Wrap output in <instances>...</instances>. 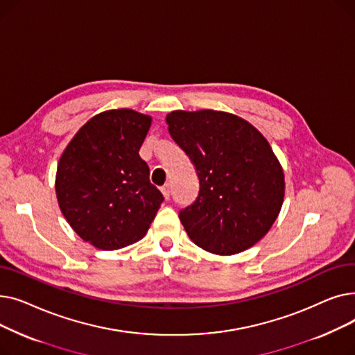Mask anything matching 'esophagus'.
<instances>
[{
    "instance_id": "esophagus-1",
    "label": "esophagus",
    "mask_w": 355,
    "mask_h": 355,
    "mask_svg": "<svg viewBox=\"0 0 355 355\" xmlns=\"http://www.w3.org/2000/svg\"><path fill=\"white\" fill-rule=\"evenodd\" d=\"M161 191H162L165 200H170V196H171V187H170V184H165L164 187L161 189Z\"/></svg>"
}]
</instances>
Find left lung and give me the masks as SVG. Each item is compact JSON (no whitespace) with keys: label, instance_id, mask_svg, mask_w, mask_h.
<instances>
[{"label":"left lung","instance_id":"left-lung-1","mask_svg":"<svg viewBox=\"0 0 355 355\" xmlns=\"http://www.w3.org/2000/svg\"><path fill=\"white\" fill-rule=\"evenodd\" d=\"M171 138L196 166L200 191L180 211L197 246L229 256L252 248L281 211L285 177L266 138L227 112L174 110Z\"/></svg>","mask_w":355,"mask_h":355}]
</instances>
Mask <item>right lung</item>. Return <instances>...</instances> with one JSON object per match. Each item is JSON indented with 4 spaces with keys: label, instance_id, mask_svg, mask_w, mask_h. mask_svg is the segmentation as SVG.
Here are the masks:
<instances>
[{
    "label": "right lung",
    "instance_id": "right-lung-1",
    "mask_svg": "<svg viewBox=\"0 0 355 355\" xmlns=\"http://www.w3.org/2000/svg\"><path fill=\"white\" fill-rule=\"evenodd\" d=\"M149 126L151 116L132 109L102 112L78 130L60 157V210L98 249L116 250L141 240L164 201L139 157Z\"/></svg>",
    "mask_w": 355,
    "mask_h": 355
}]
</instances>
